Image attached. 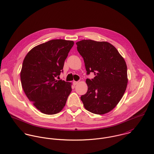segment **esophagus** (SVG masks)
<instances>
[{
	"mask_svg": "<svg viewBox=\"0 0 154 154\" xmlns=\"http://www.w3.org/2000/svg\"><path fill=\"white\" fill-rule=\"evenodd\" d=\"M78 84V81H73V85L74 86Z\"/></svg>",
	"mask_w": 154,
	"mask_h": 154,
	"instance_id": "1",
	"label": "esophagus"
}]
</instances>
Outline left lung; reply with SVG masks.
Instances as JSON below:
<instances>
[{
  "label": "left lung",
  "mask_w": 154,
  "mask_h": 154,
  "mask_svg": "<svg viewBox=\"0 0 154 154\" xmlns=\"http://www.w3.org/2000/svg\"><path fill=\"white\" fill-rule=\"evenodd\" d=\"M77 50L83 57L87 74V93L81 97L86 110L104 114L112 110L123 96L128 85L126 63L117 50L106 42L83 40L77 42Z\"/></svg>",
  "instance_id": "left-lung-1"
}]
</instances>
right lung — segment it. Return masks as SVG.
<instances>
[{"instance_id": "add662e5", "label": "right lung", "mask_w": 154, "mask_h": 154, "mask_svg": "<svg viewBox=\"0 0 154 154\" xmlns=\"http://www.w3.org/2000/svg\"><path fill=\"white\" fill-rule=\"evenodd\" d=\"M74 42L62 39L50 40L32 48L26 55L21 71L25 94L33 105L45 114L63 109L72 91L71 83L56 80Z\"/></svg>"}]
</instances>
